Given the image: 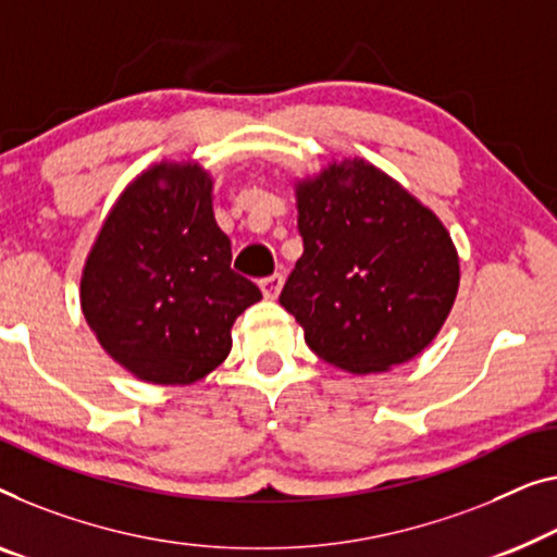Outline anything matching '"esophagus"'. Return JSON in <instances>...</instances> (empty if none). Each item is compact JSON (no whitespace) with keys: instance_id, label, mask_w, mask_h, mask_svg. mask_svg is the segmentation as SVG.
Here are the masks:
<instances>
[{"instance_id":"obj_1","label":"esophagus","mask_w":557,"mask_h":557,"mask_svg":"<svg viewBox=\"0 0 557 557\" xmlns=\"http://www.w3.org/2000/svg\"><path fill=\"white\" fill-rule=\"evenodd\" d=\"M281 286H284V276H281V273L261 278V292L265 298H276L281 294Z\"/></svg>"}]
</instances>
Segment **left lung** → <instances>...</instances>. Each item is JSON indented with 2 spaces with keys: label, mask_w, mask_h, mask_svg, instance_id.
Returning <instances> with one entry per match:
<instances>
[{
  "label": "left lung",
  "mask_w": 557,
  "mask_h": 557,
  "mask_svg": "<svg viewBox=\"0 0 557 557\" xmlns=\"http://www.w3.org/2000/svg\"><path fill=\"white\" fill-rule=\"evenodd\" d=\"M304 253L278 301L319 359L372 374L432 344L453 309L459 259L430 208L361 158L296 183Z\"/></svg>",
  "instance_id": "obj_1"
}]
</instances>
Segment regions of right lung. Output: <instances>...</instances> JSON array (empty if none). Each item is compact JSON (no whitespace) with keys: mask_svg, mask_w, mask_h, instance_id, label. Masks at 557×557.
I'll return each mask as SVG.
<instances>
[{"mask_svg":"<svg viewBox=\"0 0 557 557\" xmlns=\"http://www.w3.org/2000/svg\"><path fill=\"white\" fill-rule=\"evenodd\" d=\"M261 298L231 269L198 163L148 168L104 219L87 256L79 304L102 349L150 384H193L231 351V326Z\"/></svg>","mask_w":557,"mask_h":557,"instance_id":"1","label":"right lung"}]
</instances>
